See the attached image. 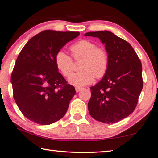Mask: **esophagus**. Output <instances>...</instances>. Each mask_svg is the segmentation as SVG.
Listing matches in <instances>:
<instances>
[{
  "mask_svg": "<svg viewBox=\"0 0 158 158\" xmlns=\"http://www.w3.org/2000/svg\"><path fill=\"white\" fill-rule=\"evenodd\" d=\"M81 90V88H80V87H76L75 88V90H76V92L77 93H78L79 91H80V90Z\"/></svg>",
  "mask_w": 158,
  "mask_h": 158,
  "instance_id": "obj_1",
  "label": "esophagus"
}]
</instances>
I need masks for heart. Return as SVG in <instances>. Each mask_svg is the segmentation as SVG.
I'll list each match as a JSON object with an SVG mask.
<instances>
[{
    "instance_id": "1",
    "label": "heart",
    "mask_w": 158,
    "mask_h": 158,
    "mask_svg": "<svg viewBox=\"0 0 158 158\" xmlns=\"http://www.w3.org/2000/svg\"><path fill=\"white\" fill-rule=\"evenodd\" d=\"M74 58H84L80 66L81 71L72 74L68 82L77 87L89 85L95 78L100 79L105 75L109 65V54L105 49L98 48L92 41L83 40L71 47ZM55 63L63 75L68 77L73 69V60L65 52L60 50L55 56Z\"/></svg>"
}]
</instances>
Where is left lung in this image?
<instances>
[{
	"label": "left lung",
	"mask_w": 158,
	"mask_h": 158,
	"mask_svg": "<svg viewBox=\"0 0 158 158\" xmlns=\"http://www.w3.org/2000/svg\"><path fill=\"white\" fill-rule=\"evenodd\" d=\"M84 36L98 37L109 58L105 75L90 87L89 114L96 121L114 123L130 115L137 106L143 88L141 61L127 42L110 31L88 32Z\"/></svg>",
	"instance_id": "8db88e82"
}]
</instances>
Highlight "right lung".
<instances>
[{"instance_id":"1","label":"right lung","mask_w":158,"mask_h":158,"mask_svg":"<svg viewBox=\"0 0 158 158\" xmlns=\"http://www.w3.org/2000/svg\"><path fill=\"white\" fill-rule=\"evenodd\" d=\"M79 34L44 31L29 40L19 54L11 76L13 97L30 121L50 125L65 116L76 92L58 73L55 56Z\"/></svg>"}]
</instances>
